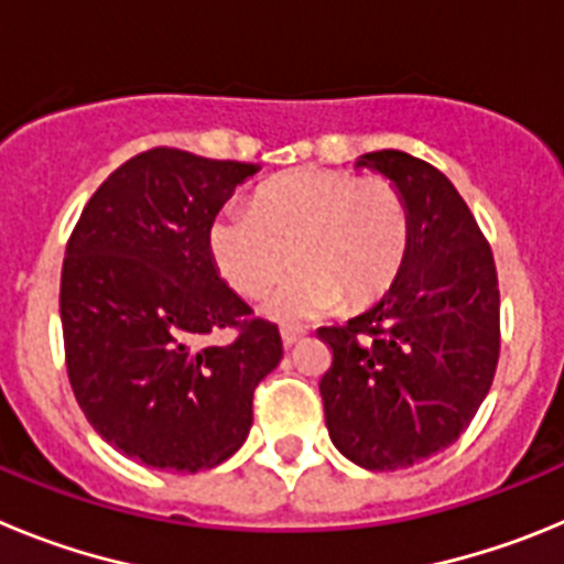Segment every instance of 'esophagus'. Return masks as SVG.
<instances>
[{
	"label": "esophagus",
	"mask_w": 564,
	"mask_h": 564,
	"mask_svg": "<svg viewBox=\"0 0 564 564\" xmlns=\"http://www.w3.org/2000/svg\"><path fill=\"white\" fill-rule=\"evenodd\" d=\"M302 336H305V330H299V327H282V344L285 347H293L296 341H302Z\"/></svg>",
	"instance_id": "esophagus-1"
}]
</instances>
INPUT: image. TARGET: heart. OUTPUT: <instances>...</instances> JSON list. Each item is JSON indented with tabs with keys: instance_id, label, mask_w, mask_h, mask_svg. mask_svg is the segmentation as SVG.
Masks as SVG:
<instances>
[{
	"instance_id": "b5f03b06",
	"label": "heart",
	"mask_w": 564,
	"mask_h": 564,
	"mask_svg": "<svg viewBox=\"0 0 564 564\" xmlns=\"http://www.w3.org/2000/svg\"><path fill=\"white\" fill-rule=\"evenodd\" d=\"M208 253L246 299L271 291L293 253L302 273L262 305L268 318L293 325L341 299L367 307L390 291L410 253V208L383 177L299 169L262 183L251 208L228 203L214 214Z\"/></svg>"
}]
</instances>
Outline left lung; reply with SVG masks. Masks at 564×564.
Wrapping results in <instances>:
<instances>
[{"instance_id":"8db88e82","label":"left lung","mask_w":564,"mask_h":564,"mask_svg":"<svg viewBox=\"0 0 564 564\" xmlns=\"http://www.w3.org/2000/svg\"><path fill=\"white\" fill-rule=\"evenodd\" d=\"M410 208L395 285L344 327H322L333 364L318 390L330 441L370 471H395L463 435L495 381L500 291L491 248L452 181L398 149L361 154Z\"/></svg>"}]
</instances>
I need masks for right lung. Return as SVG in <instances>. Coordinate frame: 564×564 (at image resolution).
I'll return each mask as SVG.
<instances>
[{"label": "right lung", "mask_w": 564, "mask_h": 564, "mask_svg": "<svg viewBox=\"0 0 564 564\" xmlns=\"http://www.w3.org/2000/svg\"><path fill=\"white\" fill-rule=\"evenodd\" d=\"M257 163L149 149L84 206L62 268L67 376L93 430L143 466H220L251 432L257 383L282 358L276 325L226 285L208 226ZM220 326L237 343L200 348Z\"/></svg>", "instance_id": "1"}]
</instances>
